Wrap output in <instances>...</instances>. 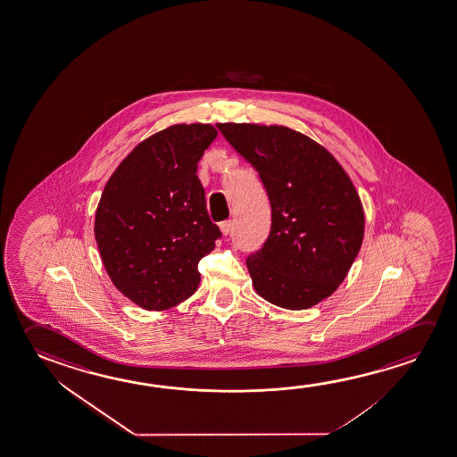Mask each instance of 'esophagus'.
<instances>
[{
  "instance_id": "34e87169",
  "label": "esophagus",
  "mask_w": 457,
  "mask_h": 457,
  "mask_svg": "<svg viewBox=\"0 0 457 457\" xmlns=\"http://www.w3.org/2000/svg\"><path fill=\"white\" fill-rule=\"evenodd\" d=\"M220 231L223 236H228L232 231V220H226L223 223H220Z\"/></svg>"
}]
</instances>
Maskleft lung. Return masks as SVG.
I'll return each instance as SVG.
<instances>
[{"label": "left lung", "mask_w": 457, "mask_h": 457, "mask_svg": "<svg viewBox=\"0 0 457 457\" xmlns=\"http://www.w3.org/2000/svg\"><path fill=\"white\" fill-rule=\"evenodd\" d=\"M217 127L260 172L270 201V234L246 260L254 291L281 309L321 303L345 280L364 240V209L352 179L328 148L291 128Z\"/></svg>", "instance_id": "8db88e82"}]
</instances>
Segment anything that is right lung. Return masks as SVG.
<instances>
[{"label": "right lung", "mask_w": 457, "mask_h": 457, "mask_svg": "<svg viewBox=\"0 0 457 457\" xmlns=\"http://www.w3.org/2000/svg\"><path fill=\"white\" fill-rule=\"evenodd\" d=\"M211 123H177L139 142L105 183L95 239L113 287L144 310L172 309L197 289L199 260L220 229L205 207L197 162Z\"/></svg>", "instance_id": "add662e5"}]
</instances>
